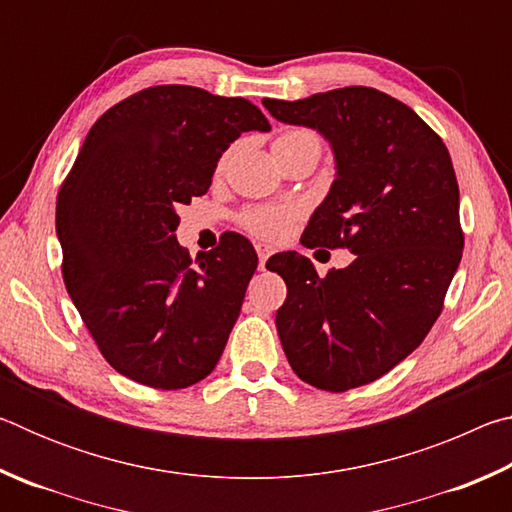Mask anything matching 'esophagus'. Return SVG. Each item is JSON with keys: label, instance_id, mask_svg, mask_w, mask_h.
Returning a JSON list of instances; mask_svg holds the SVG:
<instances>
[{"label": "esophagus", "instance_id": "34e87169", "mask_svg": "<svg viewBox=\"0 0 512 512\" xmlns=\"http://www.w3.org/2000/svg\"><path fill=\"white\" fill-rule=\"evenodd\" d=\"M255 248H257V257H259V268H264L266 262H268V257L273 255V248L266 246V244H257Z\"/></svg>", "mask_w": 512, "mask_h": 512}]
</instances>
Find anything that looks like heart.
I'll use <instances>...</instances> for the list:
<instances>
[{"label":"heart","instance_id":"heart-1","mask_svg":"<svg viewBox=\"0 0 512 512\" xmlns=\"http://www.w3.org/2000/svg\"><path fill=\"white\" fill-rule=\"evenodd\" d=\"M296 142H309L320 149V142L314 133L302 131V128H291L275 137L273 144H296ZM300 216V207L296 205H255L241 212L239 223L241 228L250 235L266 241L282 239L291 230L293 221Z\"/></svg>","mask_w":512,"mask_h":512}]
</instances>
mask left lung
Segmentation results:
<instances>
[{
  "instance_id": "obj_1",
  "label": "left lung",
  "mask_w": 512,
  "mask_h": 512,
  "mask_svg": "<svg viewBox=\"0 0 512 512\" xmlns=\"http://www.w3.org/2000/svg\"><path fill=\"white\" fill-rule=\"evenodd\" d=\"M264 106L284 124L316 128L336 155V180L300 241L348 248L354 262L320 277L289 250L266 268L287 282L275 323L293 372L345 393L409 357L443 311L463 255L452 158L406 103L375 88Z\"/></svg>"
}]
</instances>
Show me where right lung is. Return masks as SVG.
<instances>
[{
    "instance_id": "obj_1",
    "label": "right lung",
    "mask_w": 512,
    "mask_h": 512,
    "mask_svg": "<svg viewBox=\"0 0 512 512\" xmlns=\"http://www.w3.org/2000/svg\"><path fill=\"white\" fill-rule=\"evenodd\" d=\"M241 97L153 85L103 112L56 201L69 298L112 368L178 391L205 379L235 327L257 255L225 237L194 262L176 241L178 207L203 196L221 153L268 131Z\"/></svg>"
}]
</instances>
